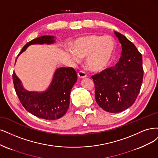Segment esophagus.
<instances>
[{
	"instance_id": "1",
	"label": "esophagus",
	"mask_w": 158,
	"mask_h": 158,
	"mask_svg": "<svg viewBox=\"0 0 158 158\" xmlns=\"http://www.w3.org/2000/svg\"><path fill=\"white\" fill-rule=\"evenodd\" d=\"M77 76H78V77H79V79H83V78L86 77V75L85 73L83 72H79L77 73Z\"/></svg>"
}]
</instances>
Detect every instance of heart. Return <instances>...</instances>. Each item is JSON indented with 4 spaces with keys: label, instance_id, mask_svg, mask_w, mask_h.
<instances>
[{
    "label": "heart",
    "instance_id": "b5f03b06",
    "mask_svg": "<svg viewBox=\"0 0 158 158\" xmlns=\"http://www.w3.org/2000/svg\"><path fill=\"white\" fill-rule=\"evenodd\" d=\"M115 51V43L110 37L89 35L77 39L71 58L76 62L86 58V68L90 72H100L110 62Z\"/></svg>",
    "mask_w": 158,
    "mask_h": 158
}]
</instances>
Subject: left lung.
Here are the masks:
<instances>
[{
  "label": "left lung",
  "instance_id": "1",
  "mask_svg": "<svg viewBox=\"0 0 158 158\" xmlns=\"http://www.w3.org/2000/svg\"><path fill=\"white\" fill-rule=\"evenodd\" d=\"M121 44V56L115 67L92 76L95 99L100 108L110 113L121 112L135 102L143 79L142 56L135 44L114 31Z\"/></svg>",
  "mask_w": 158,
  "mask_h": 158
}]
</instances>
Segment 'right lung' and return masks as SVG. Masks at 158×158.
Returning <instances> with one entry per match:
<instances>
[{"label": "right lung", "mask_w": 158, "mask_h": 158, "mask_svg": "<svg viewBox=\"0 0 158 158\" xmlns=\"http://www.w3.org/2000/svg\"><path fill=\"white\" fill-rule=\"evenodd\" d=\"M54 36L43 35L33 39L24 46L19 55L30 45L52 44L56 42ZM12 77L15 90L25 109L35 116L47 120L57 119L65 115L69 108L71 90L77 80L73 68H57L48 87L38 92L25 89L14 72Z\"/></svg>", "instance_id": "obj_1"}]
</instances>
